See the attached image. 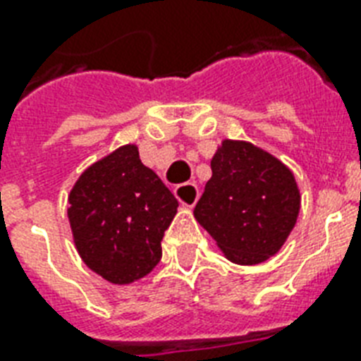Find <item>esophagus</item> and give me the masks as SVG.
Returning <instances> with one entry per match:
<instances>
[{"label": "esophagus", "mask_w": 361, "mask_h": 361, "mask_svg": "<svg viewBox=\"0 0 361 361\" xmlns=\"http://www.w3.org/2000/svg\"><path fill=\"white\" fill-rule=\"evenodd\" d=\"M174 195L180 200L181 206H185V208H192L197 204L198 197H200L198 187L195 183H181V185H178L174 189Z\"/></svg>", "instance_id": "obj_1"}]
</instances>
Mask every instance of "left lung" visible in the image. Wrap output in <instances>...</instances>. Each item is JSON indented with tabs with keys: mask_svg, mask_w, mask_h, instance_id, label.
Returning a JSON list of instances; mask_svg holds the SVG:
<instances>
[{
	"mask_svg": "<svg viewBox=\"0 0 361 361\" xmlns=\"http://www.w3.org/2000/svg\"><path fill=\"white\" fill-rule=\"evenodd\" d=\"M300 189L290 169L251 142L223 140L195 219L241 266L274 257L296 225Z\"/></svg>",
	"mask_w": 361,
	"mask_h": 361,
	"instance_id": "left-lung-1",
	"label": "left lung"
}]
</instances>
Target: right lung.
I'll use <instances>...</instances> for the list:
<instances>
[{"mask_svg":"<svg viewBox=\"0 0 361 361\" xmlns=\"http://www.w3.org/2000/svg\"><path fill=\"white\" fill-rule=\"evenodd\" d=\"M178 200L135 144L87 166L71 189L69 217L76 251L87 268L114 285H129L161 260V240Z\"/></svg>","mask_w":361,"mask_h":361,"instance_id":"1","label":"right lung"}]
</instances>
